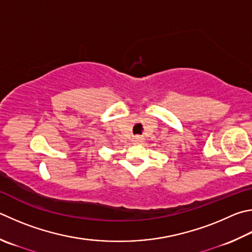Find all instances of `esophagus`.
I'll use <instances>...</instances> for the list:
<instances>
[{
    "mask_svg": "<svg viewBox=\"0 0 252 252\" xmlns=\"http://www.w3.org/2000/svg\"><path fill=\"white\" fill-rule=\"evenodd\" d=\"M143 141V138H142V136H134L133 138V143H135V144H139V143H141V142Z\"/></svg>",
    "mask_w": 252,
    "mask_h": 252,
    "instance_id": "esophagus-1",
    "label": "esophagus"
}]
</instances>
